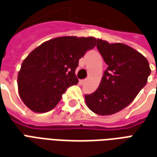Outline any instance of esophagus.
<instances>
[{"mask_svg":"<svg viewBox=\"0 0 157 157\" xmlns=\"http://www.w3.org/2000/svg\"><path fill=\"white\" fill-rule=\"evenodd\" d=\"M80 82H81V84H82V85H83V84H85L86 82V79H83V80H81V81H80Z\"/></svg>","mask_w":157,"mask_h":157,"instance_id":"1","label":"esophagus"}]
</instances>
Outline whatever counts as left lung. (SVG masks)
I'll list each match as a JSON object with an SVG mask.
<instances>
[{
    "label": "left lung",
    "mask_w": 157,
    "mask_h": 157,
    "mask_svg": "<svg viewBox=\"0 0 157 157\" xmlns=\"http://www.w3.org/2000/svg\"><path fill=\"white\" fill-rule=\"evenodd\" d=\"M97 48L108 65L99 86L86 94V105L99 115H110L129 105L147 82L148 60L128 45L97 40Z\"/></svg>",
    "instance_id": "left-lung-1"
}]
</instances>
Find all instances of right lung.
Listing matches in <instances>:
<instances>
[{"label":"right lung","instance_id":"right-lung-1","mask_svg":"<svg viewBox=\"0 0 157 157\" xmlns=\"http://www.w3.org/2000/svg\"><path fill=\"white\" fill-rule=\"evenodd\" d=\"M95 38L59 37L43 43L23 60L17 77L25 105L36 113L50 111L71 86L79 59L96 46Z\"/></svg>","mask_w":157,"mask_h":157}]
</instances>
